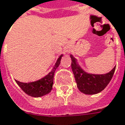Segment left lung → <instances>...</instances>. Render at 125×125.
Wrapping results in <instances>:
<instances>
[{
	"instance_id": "obj_1",
	"label": "left lung",
	"mask_w": 125,
	"mask_h": 125,
	"mask_svg": "<svg viewBox=\"0 0 125 125\" xmlns=\"http://www.w3.org/2000/svg\"><path fill=\"white\" fill-rule=\"evenodd\" d=\"M73 76L76 80L77 87L82 93L92 95L99 93L104 89L113 78L116 66L106 73L96 74L88 73L78 65L77 60L72 55H70Z\"/></svg>"
}]
</instances>
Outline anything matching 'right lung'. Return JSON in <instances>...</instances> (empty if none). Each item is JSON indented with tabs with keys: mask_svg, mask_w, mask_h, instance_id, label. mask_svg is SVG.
<instances>
[{
	"mask_svg": "<svg viewBox=\"0 0 125 125\" xmlns=\"http://www.w3.org/2000/svg\"><path fill=\"white\" fill-rule=\"evenodd\" d=\"M63 55L58 57L51 72L41 79L31 82H21L15 80V82L26 94L30 96L38 98L47 95L52 91L53 84V76L56 69L60 65L61 59Z\"/></svg>",
	"mask_w": 125,
	"mask_h": 125,
	"instance_id": "1",
	"label": "right lung"
}]
</instances>
